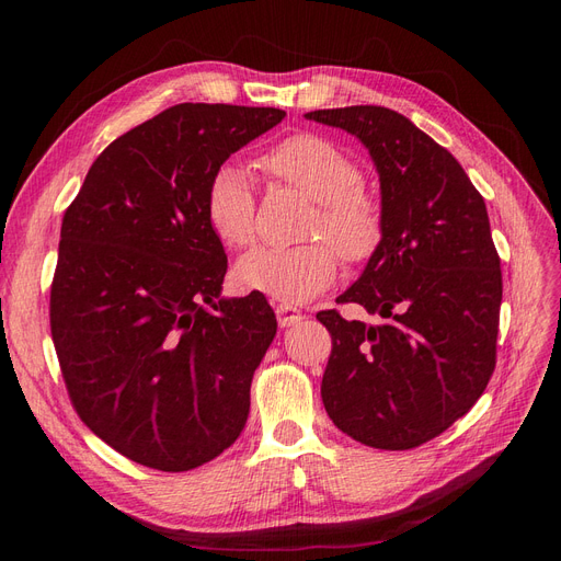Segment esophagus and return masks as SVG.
<instances>
[{
	"label": "esophagus",
	"mask_w": 561,
	"mask_h": 561,
	"mask_svg": "<svg viewBox=\"0 0 561 561\" xmlns=\"http://www.w3.org/2000/svg\"><path fill=\"white\" fill-rule=\"evenodd\" d=\"M276 318H278V325L280 328H290L295 322L304 320V313L297 311L290 304H276Z\"/></svg>",
	"instance_id": "obj_1"
}]
</instances>
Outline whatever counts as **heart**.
<instances>
[{
    "instance_id": "b5f03b06",
    "label": "heart",
    "mask_w": 561,
    "mask_h": 561,
    "mask_svg": "<svg viewBox=\"0 0 561 561\" xmlns=\"http://www.w3.org/2000/svg\"><path fill=\"white\" fill-rule=\"evenodd\" d=\"M262 171L283 186L316 201L304 236L316 239L295 248H257L236 264V280L283 301H307L334 283L339 254L365 264L377 254L386 217L381 201L363 186V168L342 147L316 133H297L271 147ZM254 194L243 168L219 165L208 182L206 215L217 239L231 250L254 241Z\"/></svg>"
}]
</instances>
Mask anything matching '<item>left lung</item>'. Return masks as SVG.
Here are the masks:
<instances>
[{
	"label": "left lung",
	"instance_id": "left-lung-1",
	"mask_svg": "<svg viewBox=\"0 0 561 561\" xmlns=\"http://www.w3.org/2000/svg\"><path fill=\"white\" fill-rule=\"evenodd\" d=\"M307 118L360 138L377 163L383 241L336 304L379 322L316 318L332 336L320 396L334 426L375 449H414L480 400L496 367L501 257L482 194L445 147L377 105Z\"/></svg>",
	"mask_w": 561,
	"mask_h": 561
}]
</instances>
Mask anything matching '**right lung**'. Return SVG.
<instances>
[{
  "instance_id": "obj_1",
  "label": "right lung",
  "mask_w": 561,
  "mask_h": 561,
  "mask_svg": "<svg viewBox=\"0 0 561 561\" xmlns=\"http://www.w3.org/2000/svg\"><path fill=\"white\" fill-rule=\"evenodd\" d=\"M283 118L175 105L116 138L65 210L48 304L62 381L79 419L135 463L198 468L245 426L276 316L262 293L217 299L227 254L206 192Z\"/></svg>"
}]
</instances>
